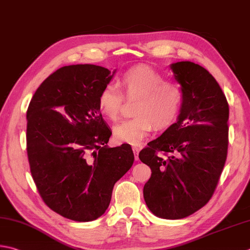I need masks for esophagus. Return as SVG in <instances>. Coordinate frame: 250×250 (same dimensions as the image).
Returning a JSON list of instances; mask_svg holds the SVG:
<instances>
[{
  "label": "esophagus",
  "instance_id": "esophagus-1",
  "mask_svg": "<svg viewBox=\"0 0 250 250\" xmlns=\"http://www.w3.org/2000/svg\"><path fill=\"white\" fill-rule=\"evenodd\" d=\"M132 149H133V153H134V157H135V160L139 159V153H140V147H138V146H133L132 147Z\"/></svg>",
  "mask_w": 250,
  "mask_h": 250
}]
</instances>
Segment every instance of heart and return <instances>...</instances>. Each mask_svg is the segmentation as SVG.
Listing matches in <instances>:
<instances>
[{
	"label": "heart",
	"mask_w": 250,
	"mask_h": 250,
	"mask_svg": "<svg viewBox=\"0 0 250 250\" xmlns=\"http://www.w3.org/2000/svg\"><path fill=\"white\" fill-rule=\"evenodd\" d=\"M119 86L125 99H136L135 117L122 120L112 130L120 143L136 145L155 128H167L177 118L184 102V91L177 81L166 80L164 75L151 68L136 67L125 72ZM124 101L118 87L106 84L97 97V105L107 119H118Z\"/></svg>",
	"instance_id": "1"
}]
</instances>
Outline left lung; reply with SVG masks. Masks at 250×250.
<instances>
[{
  "label": "left lung",
  "mask_w": 250,
  "mask_h": 250,
  "mask_svg": "<svg viewBox=\"0 0 250 250\" xmlns=\"http://www.w3.org/2000/svg\"><path fill=\"white\" fill-rule=\"evenodd\" d=\"M170 67L183 87L182 108L178 121L139 157L151 170L143 189L148 209L159 218L177 220L203 208L217 188L228 156L229 104L204 67L192 62Z\"/></svg>",
  "instance_id": "obj_1"
}]
</instances>
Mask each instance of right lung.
<instances>
[{"instance_id": "add662e5", "label": "right lung", "mask_w": 250, "mask_h": 250, "mask_svg": "<svg viewBox=\"0 0 250 250\" xmlns=\"http://www.w3.org/2000/svg\"><path fill=\"white\" fill-rule=\"evenodd\" d=\"M115 72L89 63L62 67L38 87L27 110V154L39 194L73 221L100 218L134 161L129 144L106 145L111 131L97 97Z\"/></svg>"}]
</instances>
